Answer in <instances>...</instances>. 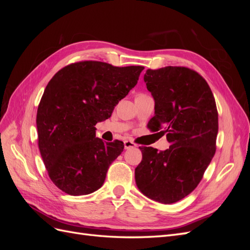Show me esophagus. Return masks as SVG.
<instances>
[{"instance_id":"obj_1","label":"esophagus","mask_w":250,"mask_h":250,"mask_svg":"<svg viewBox=\"0 0 250 250\" xmlns=\"http://www.w3.org/2000/svg\"><path fill=\"white\" fill-rule=\"evenodd\" d=\"M137 145H135V143H133V142H131V141H125L124 142V147H125V149H129V148H133V147H135Z\"/></svg>"}]
</instances>
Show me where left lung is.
I'll return each mask as SVG.
<instances>
[{"mask_svg":"<svg viewBox=\"0 0 250 250\" xmlns=\"http://www.w3.org/2000/svg\"><path fill=\"white\" fill-rule=\"evenodd\" d=\"M144 80L155 101L148 128L166 134L171 145L164 151L140 147L135 183L147 197L170 204L195 190L216 152V101L206 79L186 66L149 69Z\"/></svg>","mask_w":250,"mask_h":250,"instance_id":"8db88e82","label":"left lung"}]
</instances>
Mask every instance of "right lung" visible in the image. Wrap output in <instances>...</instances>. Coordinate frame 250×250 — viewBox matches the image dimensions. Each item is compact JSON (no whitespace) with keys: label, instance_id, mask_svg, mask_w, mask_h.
I'll return each instance as SVG.
<instances>
[{"label":"right lung","instance_id":"obj_1","mask_svg":"<svg viewBox=\"0 0 250 250\" xmlns=\"http://www.w3.org/2000/svg\"><path fill=\"white\" fill-rule=\"evenodd\" d=\"M144 66L84 60L59 70L44 89L36 116L39 148L59 190L87 195L101 188L124 143L96 138V124L138 83Z\"/></svg>","mask_w":250,"mask_h":250}]
</instances>
